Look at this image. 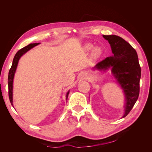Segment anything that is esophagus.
<instances>
[{
    "label": "esophagus",
    "instance_id": "34e87169",
    "mask_svg": "<svg viewBox=\"0 0 152 152\" xmlns=\"http://www.w3.org/2000/svg\"><path fill=\"white\" fill-rule=\"evenodd\" d=\"M82 75H83V76H86V74L85 73H83V74H82Z\"/></svg>",
    "mask_w": 152,
    "mask_h": 152
}]
</instances>
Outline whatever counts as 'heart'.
<instances>
[{
  "label": "heart",
  "instance_id": "heart-1",
  "mask_svg": "<svg viewBox=\"0 0 152 152\" xmlns=\"http://www.w3.org/2000/svg\"><path fill=\"white\" fill-rule=\"evenodd\" d=\"M93 47L94 45L93 44L88 43L85 45L84 49L87 51H89V50L93 49V50H92V55H93V56L94 58H98L102 54V49L98 46L95 47L94 48H93Z\"/></svg>",
  "mask_w": 152,
  "mask_h": 152
}]
</instances>
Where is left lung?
<instances>
[{
  "label": "left lung",
  "instance_id": "1",
  "mask_svg": "<svg viewBox=\"0 0 152 152\" xmlns=\"http://www.w3.org/2000/svg\"><path fill=\"white\" fill-rule=\"evenodd\" d=\"M108 41L113 55L94 66L93 70L106 72L111 69L112 74L121 86L125 96V117L130 112L138 98L141 67L136 50L121 37L103 35Z\"/></svg>",
  "mask_w": 152,
  "mask_h": 152
}]
</instances>
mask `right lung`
<instances>
[{
  "mask_svg": "<svg viewBox=\"0 0 152 152\" xmlns=\"http://www.w3.org/2000/svg\"><path fill=\"white\" fill-rule=\"evenodd\" d=\"M40 43H34V44H30L29 45H26V46L24 47L23 48L21 49L20 50H18V51L15 54V57H14L13 61H12V66L10 68V72H9V75H8V87H9V97H10V102L13 106V98H12V91H13V80H14V77H15V72L16 70V68L18 66V61H19L21 57L25 54L26 52H28L29 50L34 48L35 46H37V45H39ZM70 91H68L67 92V93L66 94V100L68 99V94Z\"/></svg>",
  "mask_w": 152,
  "mask_h": 152,
  "instance_id": "add662e5",
  "label": "right lung"
}]
</instances>
